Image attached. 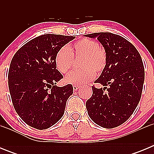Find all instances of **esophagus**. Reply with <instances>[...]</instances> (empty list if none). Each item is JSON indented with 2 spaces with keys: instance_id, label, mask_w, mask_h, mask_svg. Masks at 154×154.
<instances>
[{
  "instance_id": "34e87169",
  "label": "esophagus",
  "mask_w": 154,
  "mask_h": 154,
  "mask_svg": "<svg viewBox=\"0 0 154 154\" xmlns=\"http://www.w3.org/2000/svg\"><path fill=\"white\" fill-rule=\"evenodd\" d=\"M79 89V85H73V89H74L75 91H77Z\"/></svg>"
}]
</instances>
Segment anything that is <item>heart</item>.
I'll use <instances>...</instances> for the list:
<instances>
[{"instance_id":"1","label":"heart","mask_w":154,"mask_h":154,"mask_svg":"<svg viewBox=\"0 0 154 154\" xmlns=\"http://www.w3.org/2000/svg\"><path fill=\"white\" fill-rule=\"evenodd\" d=\"M81 57L79 67L82 69L66 76V83L75 85L87 83L96 74H101L106 67V50L92 39L82 38L75 42L69 48L62 47L57 51L55 58L57 69L62 74H67L72 68L73 58Z\"/></svg>"}]
</instances>
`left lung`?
Masks as SVG:
<instances>
[{
  "label": "left lung",
  "mask_w": 154,
  "mask_h": 154,
  "mask_svg": "<svg viewBox=\"0 0 154 154\" xmlns=\"http://www.w3.org/2000/svg\"><path fill=\"white\" fill-rule=\"evenodd\" d=\"M96 38L106 51L107 65L92 86V96L87 100V111L94 123L112 129L125 123L140 100L143 86L144 67L140 53L120 35L110 32L85 35Z\"/></svg>",
  "instance_id": "1"
}]
</instances>
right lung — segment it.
Returning a JSON list of instances; mask_svg holds the SVG:
<instances>
[{"label": "right lung", "instance_id": "add662e5", "mask_svg": "<svg viewBox=\"0 0 154 154\" xmlns=\"http://www.w3.org/2000/svg\"><path fill=\"white\" fill-rule=\"evenodd\" d=\"M75 38L42 35L14 55L8 72L9 91L16 112L28 126L45 130L64 115L73 87L55 85L63 75L56 69L55 58L57 51Z\"/></svg>", "mask_w": 154, "mask_h": 154}]
</instances>
